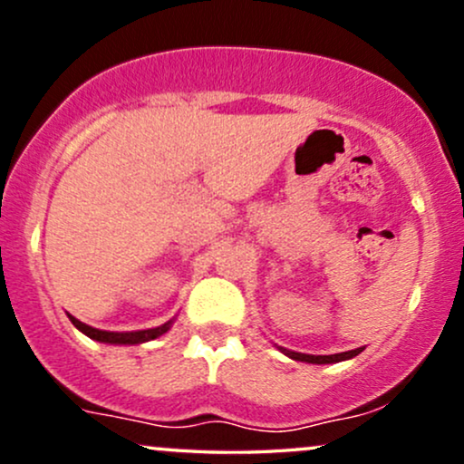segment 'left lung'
Returning <instances> with one entry per match:
<instances>
[{"instance_id": "8db88e82", "label": "left lung", "mask_w": 464, "mask_h": 464, "mask_svg": "<svg viewBox=\"0 0 464 464\" xmlns=\"http://www.w3.org/2000/svg\"><path fill=\"white\" fill-rule=\"evenodd\" d=\"M281 353L287 355V358L296 360V362H307V364H335V362H344L355 358V355L362 353L364 347L353 349V351H343V353H334V355H310V353H299V351H290L285 347H276Z\"/></svg>"}]
</instances>
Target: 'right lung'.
<instances>
[{"mask_svg":"<svg viewBox=\"0 0 464 464\" xmlns=\"http://www.w3.org/2000/svg\"><path fill=\"white\" fill-rule=\"evenodd\" d=\"M69 321H72L73 327L78 332H82L84 335H89L92 340H98V343H106V344H143V343H150V340L159 338V335L168 334L169 327H172L174 318H169L168 323L159 324V327L152 329H137V332H104V329H95L92 324H84L82 321H78L76 316L67 314Z\"/></svg>","mask_w":464,"mask_h":464,"instance_id":"1","label":"right lung"}]
</instances>
